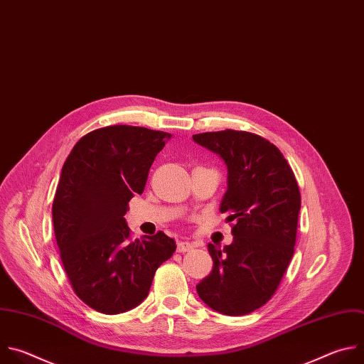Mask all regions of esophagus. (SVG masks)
Wrapping results in <instances>:
<instances>
[{"label": "esophagus", "mask_w": 364, "mask_h": 364, "mask_svg": "<svg viewBox=\"0 0 364 364\" xmlns=\"http://www.w3.org/2000/svg\"><path fill=\"white\" fill-rule=\"evenodd\" d=\"M193 250V244L192 242H188V241H179L178 242V252H188Z\"/></svg>", "instance_id": "obj_1"}]
</instances>
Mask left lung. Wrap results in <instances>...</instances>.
Listing matches in <instances>:
<instances>
[{"label": "left lung", "mask_w": 364, "mask_h": 364, "mask_svg": "<svg viewBox=\"0 0 364 364\" xmlns=\"http://www.w3.org/2000/svg\"><path fill=\"white\" fill-rule=\"evenodd\" d=\"M192 137L228 168L220 210L234 223L231 245L208 244L213 268L196 291L212 310L244 316L269 301L294 255L299 183L275 144L255 133L225 129Z\"/></svg>", "instance_id": "left-lung-1"}]
</instances>
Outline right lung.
I'll return each instance as SVG.
<instances>
[{"instance_id":"obj_1","label":"right lung","mask_w":364,"mask_h":364,"mask_svg":"<svg viewBox=\"0 0 364 364\" xmlns=\"http://www.w3.org/2000/svg\"><path fill=\"white\" fill-rule=\"evenodd\" d=\"M169 137L139 126L100 127L85 134L63 165L51 209L55 241L73 291L99 313L139 306L176 250L162 231L132 241L123 218Z\"/></svg>"}]
</instances>
